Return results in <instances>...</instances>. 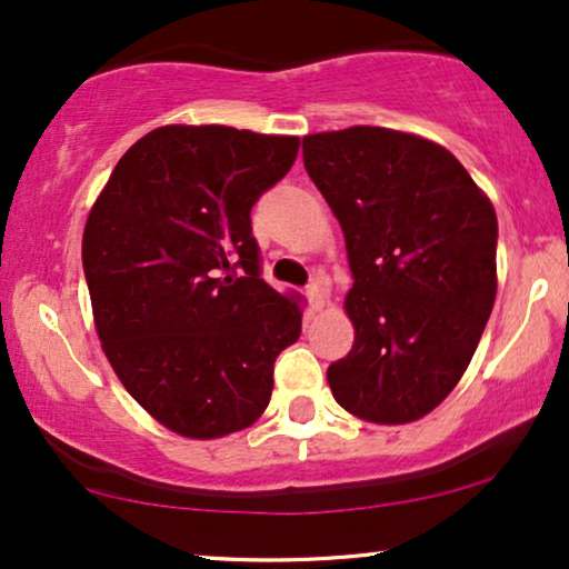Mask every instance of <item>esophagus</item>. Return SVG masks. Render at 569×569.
Instances as JSON below:
<instances>
[{"label":"esophagus","instance_id":"1","mask_svg":"<svg viewBox=\"0 0 569 569\" xmlns=\"http://www.w3.org/2000/svg\"><path fill=\"white\" fill-rule=\"evenodd\" d=\"M306 295H308L310 308H313V310H321V308H323V302H326V290H323V284H321V282L308 284V287H306Z\"/></svg>","mask_w":569,"mask_h":569}]
</instances>
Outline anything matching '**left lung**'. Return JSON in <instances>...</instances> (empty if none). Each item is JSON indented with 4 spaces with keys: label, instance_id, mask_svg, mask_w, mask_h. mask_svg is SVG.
<instances>
[{
    "label": "left lung",
    "instance_id": "left-lung-1",
    "mask_svg": "<svg viewBox=\"0 0 569 569\" xmlns=\"http://www.w3.org/2000/svg\"><path fill=\"white\" fill-rule=\"evenodd\" d=\"M345 230L355 345L329 365L339 407L378 425L430 415L469 368L497 295V214L430 139L352 127L302 139Z\"/></svg>",
    "mask_w": 569,
    "mask_h": 569
}]
</instances>
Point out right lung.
Here are the masks:
<instances>
[{"label": "right lung", "instance_id": "1", "mask_svg": "<svg viewBox=\"0 0 569 569\" xmlns=\"http://www.w3.org/2000/svg\"><path fill=\"white\" fill-rule=\"evenodd\" d=\"M298 137L160 127L113 168L82 236L98 337L139 407L183 438L246 430L302 329L261 279L251 209L298 158Z\"/></svg>", "mask_w": 569, "mask_h": 569}]
</instances>
